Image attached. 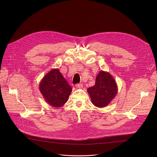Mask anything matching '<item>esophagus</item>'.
Wrapping results in <instances>:
<instances>
[{"label":"esophagus","instance_id":"1","mask_svg":"<svg viewBox=\"0 0 157 157\" xmlns=\"http://www.w3.org/2000/svg\"><path fill=\"white\" fill-rule=\"evenodd\" d=\"M82 86H82V84H76V87H78V88H79V89L82 88Z\"/></svg>","mask_w":157,"mask_h":157}]
</instances>
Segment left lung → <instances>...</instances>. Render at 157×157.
Segmentation results:
<instances>
[{"label": "left lung", "instance_id": "obj_1", "mask_svg": "<svg viewBox=\"0 0 157 157\" xmlns=\"http://www.w3.org/2000/svg\"><path fill=\"white\" fill-rule=\"evenodd\" d=\"M92 103L98 107L108 105L118 92L117 83L109 73L101 71L96 78L95 85L87 90Z\"/></svg>", "mask_w": 157, "mask_h": 157}]
</instances>
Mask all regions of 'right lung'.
Masks as SVG:
<instances>
[{
	"label": "right lung",
	"mask_w": 157,
	"mask_h": 157,
	"mask_svg": "<svg viewBox=\"0 0 157 157\" xmlns=\"http://www.w3.org/2000/svg\"><path fill=\"white\" fill-rule=\"evenodd\" d=\"M39 89L45 101L54 107H62L72 91V87L58 69L52 70L43 78Z\"/></svg>",
	"instance_id": "1"
}]
</instances>
